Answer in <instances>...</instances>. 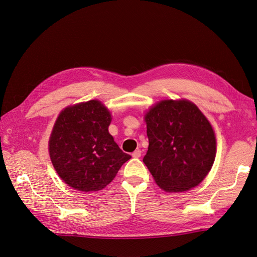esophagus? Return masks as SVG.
Segmentation results:
<instances>
[{"mask_svg": "<svg viewBox=\"0 0 257 257\" xmlns=\"http://www.w3.org/2000/svg\"><path fill=\"white\" fill-rule=\"evenodd\" d=\"M140 156H141V150H136L133 153V157H135V159H139Z\"/></svg>", "mask_w": 257, "mask_h": 257, "instance_id": "obj_1", "label": "esophagus"}]
</instances>
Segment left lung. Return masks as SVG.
<instances>
[{
  "label": "left lung",
  "mask_w": 257,
  "mask_h": 257,
  "mask_svg": "<svg viewBox=\"0 0 257 257\" xmlns=\"http://www.w3.org/2000/svg\"><path fill=\"white\" fill-rule=\"evenodd\" d=\"M149 148L143 157L162 190L185 192L205 179L216 157V137L209 120L187 100L166 98L144 114Z\"/></svg>",
  "instance_id": "1"
}]
</instances>
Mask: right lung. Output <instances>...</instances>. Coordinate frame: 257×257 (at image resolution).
Segmentation results:
<instances>
[{
	"instance_id": "right-lung-1",
	"label": "right lung",
	"mask_w": 257,
	"mask_h": 257,
	"mask_svg": "<svg viewBox=\"0 0 257 257\" xmlns=\"http://www.w3.org/2000/svg\"><path fill=\"white\" fill-rule=\"evenodd\" d=\"M110 121L109 109L98 100L69 105L58 114L50 135L49 154L57 175L70 188L100 191L131 159L108 133Z\"/></svg>"
}]
</instances>
